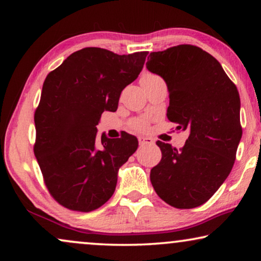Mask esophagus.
Listing matches in <instances>:
<instances>
[{"label": "esophagus", "mask_w": 261, "mask_h": 261, "mask_svg": "<svg viewBox=\"0 0 261 261\" xmlns=\"http://www.w3.org/2000/svg\"><path fill=\"white\" fill-rule=\"evenodd\" d=\"M138 141H139L140 146H145V145H153L154 144V140L151 138V137L141 136L138 138Z\"/></svg>", "instance_id": "34e87169"}]
</instances>
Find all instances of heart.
Here are the masks:
<instances>
[{
	"label": "heart",
	"mask_w": 261,
	"mask_h": 261,
	"mask_svg": "<svg viewBox=\"0 0 261 261\" xmlns=\"http://www.w3.org/2000/svg\"><path fill=\"white\" fill-rule=\"evenodd\" d=\"M155 79H161L156 74H153V73H145L143 77L140 79V83H144V82H151V81H155ZM130 126L131 129H134L135 131H145L147 129V122L145 120H134L130 123Z\"/></svg>",
	"instance_id": "heart-1"
}]
</instances>
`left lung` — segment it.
<instances>
[{
    "instance_id": "1",
    "label": "left lung",
    "mask_w": 261,
    "mask_h": 261,
    "mask_svg": "<svg viewBox=\"0 0 261 261\" xmlns=\"http://www.w3.org/2000/svg\"><path fill=\"white\" fill-rule=\"evenodd\" d=\"M146 68L167 84L168 120L190 132L179 149L156 141L162 159L151 170L152 185L170 206L194 208L218 191L232 169L242 138L240 94L219 61L192 45L153 51Z\"/></svg>"
}]
</instances>
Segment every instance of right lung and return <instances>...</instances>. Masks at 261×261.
Segmentation results:
<instances>
[{
	"instance_id": "add662e5",
	"label": "right lung",
	"mask_w": 261,
	"mask_h": 261,
	"mask_svg": "<svg viewBox=\"0 0 261 261\" xmlns=\"http://www.w3.org/2000/svg\"><path fill=\"white\" fill-rule=\"evenodd\" d=\"M148 51L117 55L96 47L72 53L48 73L34 114V154L48 191L69 210L91 212L113 196L117 173L138 148L135 136H101L105 110L116 112L121 92L143 70Z\"/></svg>"
}]
</instances>
